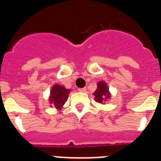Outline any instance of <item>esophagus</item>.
<instances>
[{
  "label": "esophagus",
  "mask_w": 161,
  "mask_h": 161,
  "mask_svg": "<svg viewBox=\"0 0 161 161\" xmlns=\"http://www.w3.org/2000/svg\"><path fill=\"white\" fill-rule=\"evenodd\" d=\"M86 87H82V88H79V92H86Z\"/></svg>",
  "instance_id": "34e87169"
}]
</instances>
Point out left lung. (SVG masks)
<instances>
[{"instance_id": "obj_1", "label": "left lung", "mask_w": 161, "mask_h": 161, "mask_svg": "<svg viewBox=\"0 0 161 161\" xmlns=\"http://www.w3.org/2000/svg\"><path fill=\"white\" fill-rule=\"evenodd\" d=\"M95 96V100L98 103L103 104L104 101L107 100V99L110 97L109 92H108V88L107 84L105 82L101 81L99 82L97 84V89L96 92H94Z\"/></svg>"}]
</instances>
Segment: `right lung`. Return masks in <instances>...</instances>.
I'll return each mask as SVG.
<instances>
[{"instance_id":"right-lung-1","label":"right lung","mask_w":161,"mask_h":161,"mask_svg":"<svg viewBox=\"0 0 161 161\" xmlns=\"http://www.w3.org/2000/svg\"><path fill=\"white\" fill-rule=\"evenodd\" d=\"M69 90L65 89L59 84H55L50 92V104H53L57 108H61L68 99Z\"/></svg>"}]
</instances>
